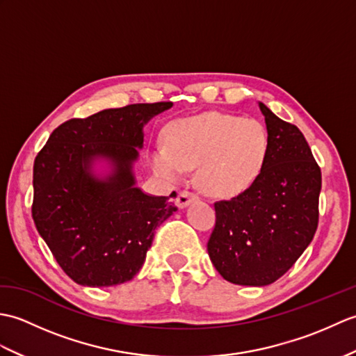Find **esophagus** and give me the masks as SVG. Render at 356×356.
<instances>
[{"instance_id":"obj_1","label":"esophagus","mask_w":356,"mask_h":356,"mask_svg":"<svg viewBox=\"0 0 356 356\" xmlns=\"http://www.w3.org/2000/svg\"><path fill=\"white\" fill-rule=\"evenodd\" d=\"M194 200H197V195H195V194H193L190 191H180L179 195H177V199H176V205L179 208H186Z\"/></svg>"}]
</instances>
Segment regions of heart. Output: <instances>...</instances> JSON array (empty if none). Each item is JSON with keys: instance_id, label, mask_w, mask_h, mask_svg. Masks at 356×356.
<instances>
[{"instance_id": "obj_1", "label": "heart", "mask_w": 356, "mask_h": 356, "mask_svg": "<svg viewBox=\"0 0 356 356\" xmlns=\"http://www.w3.org/2000/svg\"><path fill=\"white\" fill-rule=\"evenodd\" d=\"M166 145H156L151 166L168 179L195 168V185L213 197H234L251 188L266 165L269 134L260 120L226 113L171 120L165 127Z\"/></svg>"}]
</instances>
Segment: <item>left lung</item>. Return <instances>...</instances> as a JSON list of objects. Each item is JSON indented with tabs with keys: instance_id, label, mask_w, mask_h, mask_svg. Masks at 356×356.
<instances>
[{
	"instance_id": "8db88e82",
	"label": "left lung",
	"mask_w": 356,
	"mask_h": 356,
	"mask_svg": "<svg viewBox=\"0 0 356 356\" xmlns=\"http://www.w3.org/2000/svg\"><path fill=\"white\" fill-rule=\"evenodd\" d=\"M269 134L266 165L245 193L214 203L208 254L225 280L266 286L289 270L318 226L321 170L297 127L259 102Z\"/></svg>"
}]
</instances>
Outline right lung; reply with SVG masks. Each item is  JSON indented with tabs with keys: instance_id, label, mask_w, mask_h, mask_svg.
<instances>
[{
	"instance_id": "obj_1",
	"label": "right lung",
	"mask_w": 356,
	"mask_h": 356,
	"mask_svg": "<svg viewBox=\"0 0 356 356\" xmlns=\"http://www.w3.org/2000/svg\"><path fill=\"white\" fill-rule=\"evenodd\" d=\"M172 102L133 104L59 125L33 165L32 217L59 266L74 283L107 287L131 280L154 231L177 208L149 195L133 171L143 127ZM105 161L109 171L94 172Z\"/></svg>"
}]
</instances>
